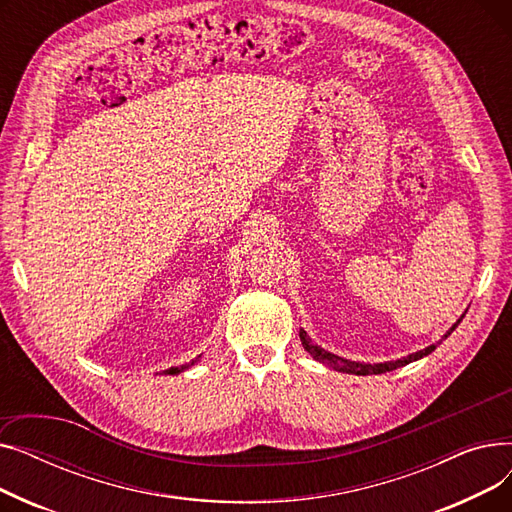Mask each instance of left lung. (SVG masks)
Listing matches in <instances>:
<instances>
[{
	"label": "left lung",
	"instance_id": "left-lung-1",
	"mask_svg": "<svg viewBox=\"0 0 512 512\" xmlns=\"http://www.w3.org/2000/svg\"><path fill=\"white\" fill-rule=\"evenodd\" d=\"M461 319H463V317H461ZM461 319L456 321V324L450 328V332H452L456 326L461 324ZM450 332H448L446 336H450ZM301 340H303V346H305L307 351L313 355V359H317V361H321V363H326L328 367H334V369H338V371L357 373V375H369V373H375V375H378V373H386V371L398 369V367H402V365H409V363H413V361H417V359H421V357L429 355L432 351H436V346H438V344H432V346L423 348V351H417L415 355L402 357V359H398V361L369 365V363H355V361H348V359H342V357H336V355H332V353L324 351V348H319L317 344H313V342H311V338L307 336V332H305V330H301Z\"/></svg>",
	"mask_w": 512,
	"mask_h": 512
}]
</instances>
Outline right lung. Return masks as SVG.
<instances>
[{
	"mask_svg": "<svg viewBox=\"0 0 512 512\" xmlns=\"http://www.w3.org/2000/svg\"><path fill=\"white\" fill-rule=\"evenodd\" d=\"M193 363H195V361H191V363H186V365H182V367H172V369H168L166 373H170V375H172V373H180V371H184V369H188V367H191Z\"/></svg>",
	"mask_w": 512,
	"mask_h": 512,
	"instance_id": "right-lung-1",
	"label": "right lung"
}]
</instances>
